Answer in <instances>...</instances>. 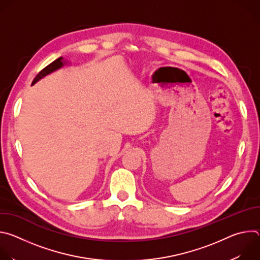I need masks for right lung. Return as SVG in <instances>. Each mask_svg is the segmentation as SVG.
Listing matches in <instances>:
<instances>
[{"label": "right lung", "instance_id": "right-lung-1", "mask_svg": "<svg viewBox=\"0 0 260 260\" xmlns=\"http://www.w3.org/2000/svg\"><path fill=\"white\" fill-rule=\"evenodd\" d=\"M66 63H67V61H66L62 57H58L57 59H55L54 61H52L50 64H48V66L45 67L42 71L39 72L38 75H37V76L35 77V79L32 80L31 85H34L36 82H38L40 79H42L43 77H45L46 75H48V74H50V73H52V72H54V71L60 69V68H61L63 64H66Z\"/></svg>", "mask_w": 260, "mask_h": 260}]
</instances>
